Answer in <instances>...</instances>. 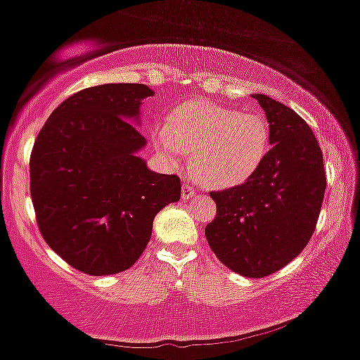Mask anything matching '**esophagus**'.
<instances>
[{"instance_id":"obj_1","label":"esophagus","mask_w":360,"mask_h":360,"mask_svg":"<svg viewBox=\"0 0 360 360\" xmlns=\"http://www.w3.org/2000/svg\"><path fill=\"white\" fill-rule=\"evenodd\" d=\"M196 193V188H193L189 183H184L183 184V200H189L191 196H195Z\"/></svg>"}]
</instances>
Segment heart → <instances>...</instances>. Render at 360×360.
<instances>
[{"instance_id":"heart-1","label":"heart","mask_w":360,"mask_h":360,"mask_svg":"<svg viewBox=\"0 0 360 360\" xmlns=\"http://www.w3.org/2000/svg\"><path fill=\"white\" fill-rule=\"evenodd\" d=\"M155 143L169 162L193 152V171L217 188L236 186L258 171L270 150V124L262 112L196 101L159 122Z\"/></svg>"}]
</instances>
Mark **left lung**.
Wrapping results in <instances>:
<instances>
[{
  "label": "left lung",
  "mask_w": 360,
  "mask_h": 360,
  "mask_svg": "<svg viewBox=\"0 0 360 360\" xmlns=\"http://www.w3.org/2000/svg\"><path fill=\"white\" fill-rule=\"evenodd\" d=\"M255 98L270 122L274 147L246 183L210 193L217 215L205 236L225 266L262 278L307 246L325 198L326 174L307 122L271 97L256 94Z\"/></svg>",
  "instance_id": "left-lung-1"
}]
</instances>
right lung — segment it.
Returning <instances> with one entry per match:
<instances>
[{
    "mask_svg": "<svg viewBox=\"0 0 360 360\" xmlns=\"http://www.w3.org/2000/svg\"><path fill=\"white\" fill-rule=\"evenodd\" d=\"M153 90L141 84L84 89L47 117L30 153V196L42 238L75 270L114 275L147 248L153 219L179 201L181 179L136 155L145 136L129 121Z\"/></svg>",
    "mask_w": 360,
    "mask_h": 360,
    "instance_id": "obj_1",
    "label": "right lung"
}]
</instances>
